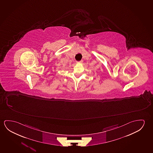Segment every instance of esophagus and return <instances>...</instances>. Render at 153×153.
Instances as JSON below:
<instances>
[{"mask_svg": "<svg viewBox=\"0 0 153 153\" xmlns=\"http://www.w3.org/2000/svg\"><path fill=\"white\" fill-rule=\"evenodd\" d=\"M82 62H83L82 60H80V61H77V63H78H78H79V64H80V63H82Z\"/></svg>", "mask_w": 153, "mask_h": 153, "instance_id": "1", "label": "esophagus"}]
</instances>
